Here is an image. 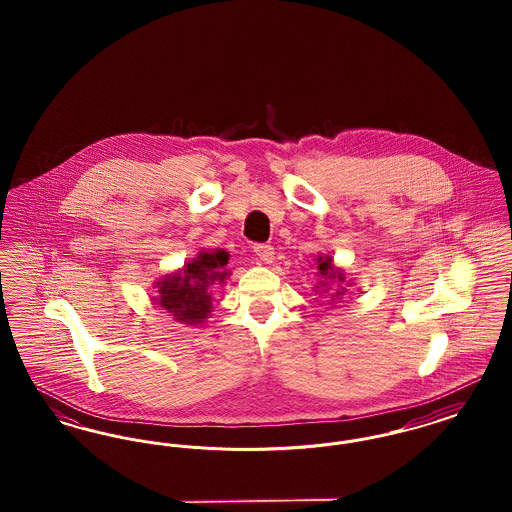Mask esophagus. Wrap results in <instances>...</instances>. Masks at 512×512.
Listing matches in <instances>:
<instances>
[{"label": "esophagus", "instance_id": "obj_1", "mask_svg": "<svg viewBox=\"0 0 512 512\" xmlns=\"http://www.w3.org/2000/svg\"><path fill=\"white\" fill-rule=\"evenodd\" d=\"M255 255L263 261V263H272L274 261V247L268 244H257L253 247Z\"/></svg>", "mask_w": 512, "mask_h": 512}]
</instances>
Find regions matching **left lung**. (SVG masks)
I'll return each mask as SVG.
<instances>
[{"mask_svg": "<svg viewBox=\"0 0 512 512\" xmlns=\"http://www.w3.org/2000/svg\"><path fill=\"white\" fill-rule=\"evenodd\" d=\"M318 270H320V274H322L324 278H338L340 282H343V274L334 270L330 257H328V259L318 257ZM343 292H345V288H341V292L336 293V295H343Z\"/></svg>", "mask_w": 512, "mask_h": 512, "instance_id": "1", "label": "left lung"}]
</instances>
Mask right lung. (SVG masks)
<instances>
[{"label": "right lung", "instance_id": "obj_1", "mask_svg": "<svg viewBox=\"0 0 512 512\" xmlns=\"http://www.w3.org/2000/svg\"><path fill=\"white\" fill-rule=\"evenodd\" d=\"M228 253L217 249L211 253H199L194 263H188L184 270L165 276L159 286V301L167 313L186 324L203 322L213 307V286L222 284L228 272Z\"/></svg>", "mask_w": 512, "mask_h": 512}]
</instances>
